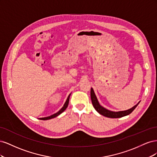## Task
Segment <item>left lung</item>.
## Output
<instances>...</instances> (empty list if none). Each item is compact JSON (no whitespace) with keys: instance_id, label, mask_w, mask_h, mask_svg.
<instances>
[{"instance_id":"1","label":"left lung","mask_w":157,"mask_h":157,"mask_svg":"<svg viewBox=\"0 0 157 157\" xmlns=\"http://www.w3.org/2000/svg\"><path fill=\"white\" fill-rule=\"evenodd\" d=\"M90 96H91L92 105H93L94 109H96V110L99 114H101V115L105 116L106 117H109V118H121L122 117L128 115L129 114H130L134 110L136 107L138 105V104L140 103V102H139L137 104V105H136L132 108L128 109V110L123 111H118V112H114V111L107 110V109H105L99 105V103L98 101V99L94 92V90L92 88H91V90H90Z\"/></svg>"}]
</instances>
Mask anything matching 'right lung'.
<instances>
[{
    "instance_id": "obj_1",
    "label": "right lung",
    "mask_w": 157,
    "mask_h": 157,
    "mask_svg": "<svg viewBox=\"0 0 157 157\" xmlns=\"http://www.w3.org/2000/svg\"><path fill=\"white\" fill-rule=\"evenodd\" d=\"M71 95V94H70ZM70 95L69 96H68V98H67V100H66V101H65V104H64V105L63 106V107L61 108L60 110L58 112V113H55V114H54V115H51V116H50V117H44V118H40L39 119H40V120H49V119H51V118H55V117H56L57 116H58L59 115H60V114L62 113V112H63L66 109H67V106H68V104H69V97H70Z\"/></svg>"
}]
</instances>
